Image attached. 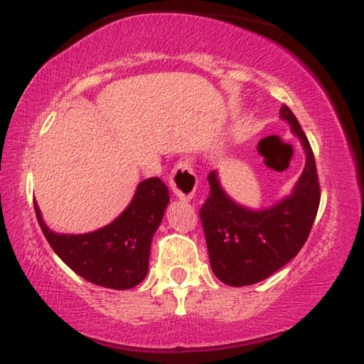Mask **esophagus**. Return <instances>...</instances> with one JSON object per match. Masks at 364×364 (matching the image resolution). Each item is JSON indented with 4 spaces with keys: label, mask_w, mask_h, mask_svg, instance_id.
<instances>
[{
    "label": "esophagus",
    "mask_w": 364,
    "mask_h": 364,
    "mask_svg": "<svg viewBox=\"0 0 364 364\" xmlns=\"http://www.w3.org/2000/svg\"><path fill=\"white\" fill-rule=\"evenodd\" d=\"M171 187L172 192L178 197V200H192L197 188V176L193 173L191 164L178 162L177 166L173 167L171 176Z\"/></svg>",
    "instance_id": "34e87169"
}]
</instances>
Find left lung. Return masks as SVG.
<instances>
[{
  "mask_svg": "<svg viewBox=\"0 0 364 364\" xmlns=\"http://www.w3.org/2000/svg\"><path fill=\"white\" fill-rule=\"evenodd\" d=\"M280 117L300 139L306 162L290 196L267 208L240 205L223 191L217 171L208 173L210 196L200 218L218 280L230 287L253 285L287 265L310 235L320 205V183L310 142L288 106Z\"/></svg>",
  "mask_w": 364,
  "mask_h": 364,
  "instance_id": "left-lung-1",
  "label": "left lung"
}]
</instances>
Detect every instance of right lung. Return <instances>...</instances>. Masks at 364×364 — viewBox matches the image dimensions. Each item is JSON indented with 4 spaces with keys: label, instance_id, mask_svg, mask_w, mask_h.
I'll return each instance as SVG.
<instances>
[{
    "label": "right lung",
    "instance_id": "obj_1",
    "mask_svg": "<svg viewBox=\"0 0 364 364\" xmlns=\"http://www.w3.org/2000/svg\"><path fill=\"white\" fill-rule=\"evenodd\" d=\"M168 200V188L161 178H146L121 215L106 227L79 235L53 232L36 202L34 212L48 243L73 272L94 285L129 290L147 275L152 237Z\"/></svg>",
    "mask_w": 364,
    "mask_h": 364
}]
</instances>
